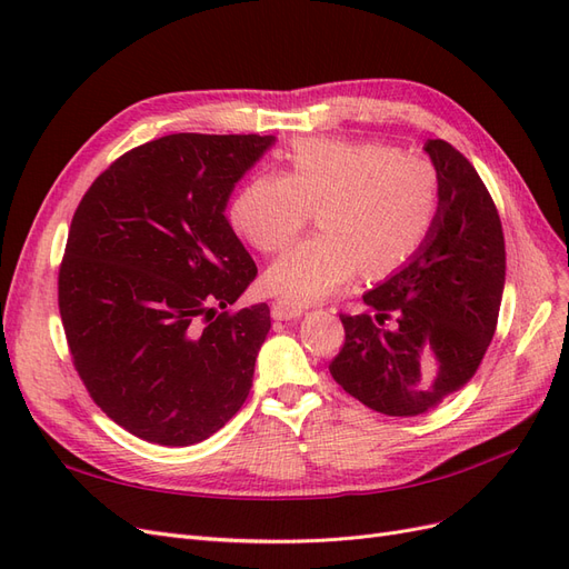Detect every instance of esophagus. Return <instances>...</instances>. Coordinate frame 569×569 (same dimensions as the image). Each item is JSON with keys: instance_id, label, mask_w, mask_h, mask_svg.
I'll use <instances>...</instances> for the list:
<instances>
[{"instance_id": "34e87169", "label": "esophagus", "mask_w": 569, "mask_h": 569, "mask_svg": "<svg viewBox=\"0 0 569 569\" xmlns=\"http://www.w3.org/2000/svg\"><path fill=\"white\" fill-rule=\"evenodd\" d=\"M270 316L274 320H295V318L303 316V308L301 306H291L287 301H274L270 306Z\"/></svg>"}]
</instances>
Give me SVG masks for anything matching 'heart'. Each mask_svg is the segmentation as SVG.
I'll list each match as a JSON object with an SVG mask.
<instances>
[{
    "instance_id": "1",
    "label": "heart",
    "mask_w": 569,
    "mask_h": 569,
    "mask_svg": "<svg viewBox=\"0 0 569 569\" xmlns=\"http://www.w3.org/2000/svg\"><path fill=\"white\" fill-rule=\"evenodd\" d=\"M322 234L303 239L266 272L270 295L306 306L353 274L387 278L427 242L439 213L437 170L385 142L299 140L289 170L258 173L239 189L230 220L263 253L282 251L318 209Z\"/></svg>"
}]
</instances>
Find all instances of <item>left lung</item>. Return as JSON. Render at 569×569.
Returning a JSON list of instances; mask_svg holds the SVG:
<instances>
[{
  "label": "left lung",
  "instance_id": "8db88e82",
  "mask_svg": "<svg viewBox=\"0 0 569 569\" xmlns=\"http://www.w3.org/2000/svg\"><path fill=\"white\" fill-rule=\"evenodd\" d=\"M439 213L422 249L366 291L360 316H339L343 347L335 382L391 418L435 410L470 382L496 332L506 284L501 218L475 166L427 140Z\"/></svg>",
  "mask_w": 569,
  "mask_h": 569
}]
</instances>
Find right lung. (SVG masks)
Masks as SVG:
<instances>
[{"label":"right lung","instance_id":"right-lung-1","mask_svg":"<svg viewBox=\"0 0 569 569\" xmlns=\"http://www.w3.org/2000/svg\"><path fill=\"white\" fill-rule=\"evenodd\" d=\"M272 144L166 134L113 161L78 206L59 270L63 330L94 403L134 437L192 446L247 401L270 308L218 313L258 272L226 209Z\"/></svg>","mask_w":569,"mask_h":569}]
</instances>
